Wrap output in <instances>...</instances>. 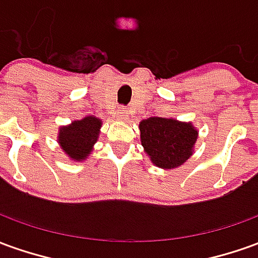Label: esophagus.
<instances>
[{
    "label": "esophagus",
    "mask_w": 258,
    "mask_h": 258,
    "mask_svg": "<svg viewBox=\"0 0 258 258\" xmlns=\"http://www.w3.org/2000/svg\"><path fill=\"white\" fill-rule=\"evenodd\" d=\"M127 117H128V110H125V109H120L118 110V118L120 120H127Z\"/></svg>",
    "instance_id": "obj_1"
}]
</instances>
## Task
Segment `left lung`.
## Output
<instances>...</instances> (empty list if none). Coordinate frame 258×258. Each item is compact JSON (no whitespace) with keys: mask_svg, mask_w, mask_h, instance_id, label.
Returning a JSON list of instances; mask_svg holds the SVG:
<instances>
[{"mask_svg":"<svg viewBox=\"0 0 258 258\" xmlns=\"http://www.w3.org/2000/svg\"><path fill=\"white\" fill-rule=\"evenodd\" d=\"M140 131L145 152L156 166L165 169L180 166L191 156L198 135L191 124L163 117L142 120Z\"/></svg>","mask_w":258,"mask_h":258,"instance_id":"1","label":"left lung"}]
</instances>
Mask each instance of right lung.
<instances>
[{"mask_svg":"<svg viewBox=\"0 0 258 258\" xmlns=\"http://www.w3.org/2000/svg\"><path fill=\"white\" fill-rule=\"evenodd\" d=\"M100 125L102 121L99 118L89 116L81 121H74L68 127H62L58 137L61 148L73 159H85L91 154L92 145L98 140Z\"/></svg>","mask_w":258,"mask_h":258,"instance_id":"1","label":"right lung"}]
</instances>
